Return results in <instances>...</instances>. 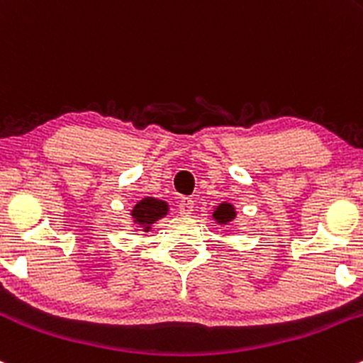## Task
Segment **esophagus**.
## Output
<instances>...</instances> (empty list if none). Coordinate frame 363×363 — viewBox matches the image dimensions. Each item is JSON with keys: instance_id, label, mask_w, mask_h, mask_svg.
I'll use <instances>...</instances> for the list:
<instances>
[{"instance_id": "esophagus-1", "label": "esophagus", "mask_w": 363, "mask_h": 363, "mask_svg": "<svg viewBox=\"0 0 363 363\" xmlns=\"http://www.w3.org/2000/svg\"><path fill=\"white\" fill-rule=\"evenodd\" d=\"M193 208H194L193 198L182 196L181 200H179V213H181V216H189V213L193 212Z\"/></svg>"}]
</instances>
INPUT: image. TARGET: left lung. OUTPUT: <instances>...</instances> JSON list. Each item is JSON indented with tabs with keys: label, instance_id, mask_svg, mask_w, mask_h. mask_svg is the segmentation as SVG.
Here are the masks:
<instances>
[{
	"label": "left lung",
	"instance_id": "left-lung-1",
	"mask_svg": "<svg viewBox=\"0 0 363 363\" xmlns=\"http://www.w3.org/2000/svg\"><path fill=\"white\" fill-rule=\"evenodd\" d=\"M235 216H236L235 207L230 203H220L219 207L216 208V212H213V219H216L219 224L230 223V220L235 219Z\"/></svg>",
	"mask_w": 363,
	"mask_h": 363
}]
</instances>
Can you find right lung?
<instances>
[{
	"label": "right lung",
	"instance_id": "obj_1",
	"mask_svg": "<svg viewBox=\"0 0 363 363\" xmlns=\"http://www.w3.org/2000/svg\"><path fill=\"white\" fill-rule=\"evenodd\" d=\"M169 211V205L162 200H155V198H144L139 203L133 207L132 217L133 223H137L139 226H143L144 231H150L151 224L155 220H158L160 217H163Z\"/></svg>",
	"mask_w": 363,
	"mask_h": 363
}]
</instances>
